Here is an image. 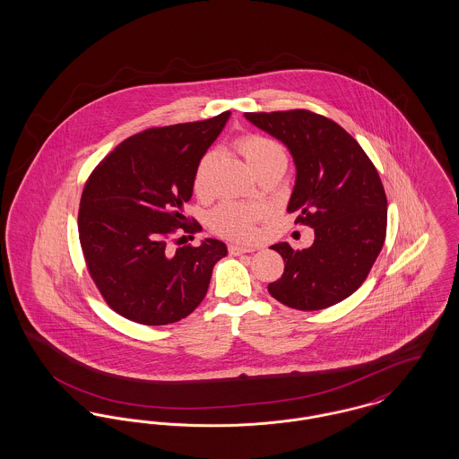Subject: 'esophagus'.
<instances>
[{
	"label": "esophagus",
	"mask_w": 459,
	"mask_h": 459,
	"mask_svg": "<svg viewBox=\"0 0 459 459\" xmlns=\"http://www.w3.org/2000/svg\"><path fill=\"white\" fill-rule=\"evenodd\" d=\"M253 251H256V247H247V246H239V244H230L229 246V253L234 255V256H239L244 253H253Z\"/></svg>",
	"instance_id": "34e87169"
}]
</instances>
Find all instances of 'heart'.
<instances>
[{"label": "heart", "instance_id": "b5f03b06", "mask_svg": "<svg viewBox=\"0 0 459 459\" xmlns=\"http://www.w3.org/2000/svg\"><path fill=\"white\" fill-rule=\"evenodd\" d=\"M239 152L247 165L256 170L264 161L273 156L284 154L281 144L262 135H246L239 141ZM215 170V154L206 153L197 161L193 174V191L197 197H208L212 195V180ZM260 217V212L251 206H242L238 203H223L212 215V227L220 236L236 240H253L256 236L255 221Z\"/></svg>", "mask_w": 459, "mask_h": 459}]
</instances>
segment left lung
Segmentation results:
<instances>
[{"label": "left lung", "mask_w": 459, "mask_h": 459, "mask_svg": "<svg viewBox=\"0 0 459 459\" xmlns=\"http://www.w3.org/2000/svg\"><path fill=\"white\" fill-rule=\"evenodd\" d=\"M292 154L296 184L287 204L315 230L307 249L273 244L284 273L268 284L282 305L316 311L337 305L365 282L387 230V197L370 158L327 117L307 109L244 113Z\"/></svg>", "instance_id": "1"}]
</instances>
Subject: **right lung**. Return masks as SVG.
<instances>
[{"mask_svg": "<svg viewBox=\"0 0 459 459\" xmlns=\"http://www.w3.org/2000/svg\"><path fill=\"white\" fill-rule=\"evenodd\" d=\"M230 111L201 122L153 127L120 143L89 175L79 208V239L89 275L113 311L141 325L175 324L204 299L227 246L169 247L174 232L195 234L184 203L197 161ZM184 239V236H182Z\"/></svg>", "mask_w": 459, "mask_h": 459, "instance_id": "1", "label": "right lung"}]
</instances>
